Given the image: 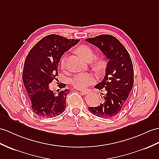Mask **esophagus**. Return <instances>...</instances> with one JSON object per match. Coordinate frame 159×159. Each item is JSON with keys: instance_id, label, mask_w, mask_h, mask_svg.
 <instances>
[{"instance_id": "obj_1", "label": "esophagus", "mask_w": 159, "mask_h": 159, "mask_svg": "<svg viewBox=\"0 0 159 159\" xmlns=\"http://www.w3.org/2000/svg\"><path fill=\"white\" fill-rule=\"evenodd\" d=\"M79 91L82 93V94H86L89 92L88 90H79Z\"/></svg>"}]
</instances>
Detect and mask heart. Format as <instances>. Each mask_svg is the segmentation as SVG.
I'll use <instances>...</instances> for the list:
<instances>
[{"label": "heart", "mask_w": 159, "mask_h": 159, "mask_svg": "<svg viewBox=\"0 0 159 159\" xmlns=\"http://www.w3.org/2000/svg\"><path fill=\"white\" fill-rule=\"evenodd\" d=\"M76 52L80 57L87 62H90L94 58L95 53L93 49L88 46L82 45L79 46L76 49ZM60 65L62 69L65 68V57H62L61 59ZM92 66L94 70L98 73H102L106 67V61L103 58H96L92 62ZM95 77L90 73H78L73 77L71 80V84L76 88H84L89 85H90L94 82Z\"/></svg>", "instance_id": "b5f03b06"}]
</instances>
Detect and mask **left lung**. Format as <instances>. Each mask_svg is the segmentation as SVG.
<instances>
[{
	"label": "left lung",
	"instance_id": "8db88e82",
	"mask_svg": "<svg viewBox=\"0 0 159 159\" xmlns=\"http://www.w3.org/2000/svg\"><path fill=\"white\" fill-rule=\"evenodd\" d=\"M98 48L108 61L102 82L94 86L104 92L97 107H88L90 113L101 118H113L125 105L134 85V67L129 54L121 42L109 34L87 38Z\"/></svg>",
	"mask_w": 159,
	"mask_h": 159
}]
</instances>
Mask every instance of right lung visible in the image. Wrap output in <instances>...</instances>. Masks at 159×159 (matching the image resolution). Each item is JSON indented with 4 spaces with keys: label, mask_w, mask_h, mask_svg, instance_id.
Here are the masks:
<instances>
[{
    "label": "right lung",
    "mask_w": 159,
    "mask_h": 159,
    "mask_svg": "<svg viewBox=\"0 0 159 159\" xmlns=\"http://www.w3.org/2000/svg\"><path fill=\"white\" fill-rule=\"evenodd\" d=\"M80 40L51 34L41 39L30 50L25 61L22 79L34 113L51 118L63 113L66 108L65 89L56 94L49 84L58 75V65L63 54Z\"/></svg>",
    "instance_id": "obj_1"
}]
</instances>
